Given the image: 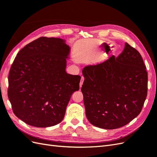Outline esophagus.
Masks as SVG:
<instances>
[{
    "label": "esophagus",
    "mask_w": 157,
    "mask_h": 157,
    "mask_svg": "<svg viewBox=\"0 0 157 157\" xmlns=\"http://www.w3.org/2000/svg\"><path fill=\"white\" fill-rule=\"evenodd\" d=\"M84 78L83 77H81V79H80V88L82 87V84H83V82H84Z\"/></svg>",
    "instance_id": "1"
}]
</instances>
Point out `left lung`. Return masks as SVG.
Here are the masks:
<instances>
[{
  "label": "left lung",
  "mask_w": 157,
  "mask_h": 157,
  "mask_svg": "<svg viewBox=\"0 0 157 157\" xmlns=\"http://www.w3.org/2000/svg\"><path fill=\"white\" fill-rule=\"evenodd\" d=\"M81 88L86 115L94 126L107 130L126 125L141 111L148 76L140 52L125 43L122 53L82 70Z\"/></svg>",
  "instance_id": "left-lung-1"
}]
</instances>
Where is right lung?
<instances>
[{
  "mask_svg": "<svg viewBox=\"0 0 157 157\" xmlns=\"http://www.w3.org/2000/svg\"><path fill=\"white\" fill-rule=\"evenodd\" d=\"M69 47L65 40L42 36L18 52L8 75L12 111L26 124L39 128L59 124L80 76L66 73Z\"/></svg>",
  "mask_w": 157,
  "mask_h": 157,
  "instance_id": "obj_1",
  "label": "right lung"
}]
</instances>
